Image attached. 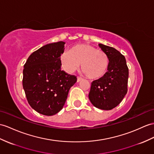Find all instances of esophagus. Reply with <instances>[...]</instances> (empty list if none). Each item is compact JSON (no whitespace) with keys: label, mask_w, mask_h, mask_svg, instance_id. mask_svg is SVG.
<instances>
[{"label":"esophagus","mask_w":154,"mask_h":154,"mask_svg":"<svg viewBox=\"0 0 154 154\" xmlns=\"http://www.w3.org/2000/svg\"><path fill=\"white\" fill-rule=\"evenodd\" d=\"M82 80V78L81 77H80V76H78V77H77V82H80Z\"/></svg>","instance_id":"esophagus-1"}]
</instances>
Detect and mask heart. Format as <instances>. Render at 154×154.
<instances>
[{"label": "heart", "instance_id": "heart-1", "mask_svg": "<svg viewBox=\"0 0 154 154\" xmlns=\"http://www.w3.org/2000/svg\"><path fill=\"white\" fill-rule=\"evenodd\" d=\"M63 68L72 73L79 68L89 79L102 78L109 66V58L105 52L89 44H80L65 51L61 56Z\"/></svg>", "mask_w": 154, "mask_h": 154}]
</instances>
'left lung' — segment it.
<instances>
[{
	"label": "left lung",
	"mask_w": 154,
	"mask_h": 154,
	"mask_svg": "<svg viewBox=\"0 0 154 154\" xmlns=\"http://www.w3.org/2000/svg\"><path fill=\"white\" fill-rule=\"evenodd\" d=\"M99 46L109 58V66L104 76L92 82L89 99L94 106L109 110L117 106L127 93L129 69L119 51L102 44Z\"/></svg>",
	"instance_id": "left-lung-1"
}]
</instances>
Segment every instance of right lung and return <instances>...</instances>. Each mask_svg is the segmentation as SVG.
I'll return each mask as SVG.
<instances>
[{
	"mask_svg": "<svg viewBox=\"0 0 154 154\" xmlns=\"http://www.w3.org/2000/svg\"><path fill=\"white\" fill-rule=\"evenodd\" d=\"M62 41L49 44L34 51L24 65L23 88L29 104L45 116H53L61 110L70 88L77 78L61 70Z\"/></svg>",
	"mask_w": 154,
	"mask_h": 154,
	"instance_id": "obj_1",
	"label": "right lung"
}]
</instances>
